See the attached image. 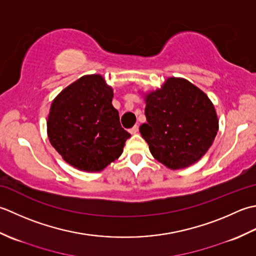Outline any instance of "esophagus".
Here are the masks:
<instances>
[{
  "mask_svg": "<svg viewBox=\"0 0 256 256\" xmlns=\"http://www.w3.org/2000/svg\"><path fill=\"white\" fill-rule=\"evenodd\" d=\"M129 132L132 134H137V132H138V126H134L132 129L129 130Z\"/></svg>",
  "mask_w": 256,
  "mask_h": 256,
  "instance_id": "esophagus-1",
  "label": "esophagus"
}]
</instances>
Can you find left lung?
Wrapping results in <instances>:
<instances>
[{
	"label": "left lung",
	"instance_id": "8db88e82",
	"mask_svg": "<svg viewBox=\"0 0 256 256\" xmlns=\"http://www.w3.org/2000/svg\"><path fill=\"white\" fill-rule=\"evenodd\" d=\"M147 122L139 128L154 159L171 170L198 162L218 130L216 108L199 87L170 77L144 95Z\"/></svg>",
	"mask_w": 256,
	"mask_h": 256
}]
</instances>
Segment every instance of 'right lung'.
Wrapping results in <instances>:
<instances>
[{
    "mask_svg": "<svg viewBox=\"0 0 256 256\" xmlns=\"http://www.w3.org/2000/svg\"><path fill=\"white\" fill-rule=\"evenodd\" d=\"M114 90L102 75H85L57 95L48 117L50 142L74 168L98 172L120 157L130 134L112 106Z\"/></svg>",
    "mask_w": 256,
    "mask_h": 256,
    "instance_id": "right-lung-1",
    "label": "right lung"
}]
</instances>
